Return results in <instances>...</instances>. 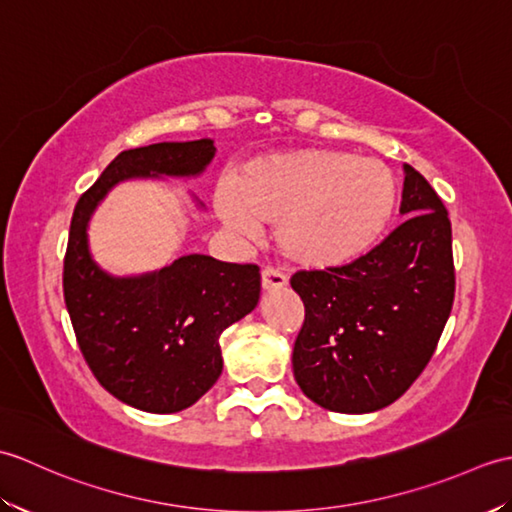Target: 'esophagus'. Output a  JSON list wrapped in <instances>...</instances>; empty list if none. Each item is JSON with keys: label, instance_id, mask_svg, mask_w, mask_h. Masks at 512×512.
<instances>
[{"label": "esophagus", "instance_id": "obj_1", "mask_svg": "<svg viewBox=\"0 0 512 512\" xmlns=\"http://www.w3.org/2000/svg\"><path fill=\"white\" fill-rule=\"evenodd\" d=\"M286 284H288V279H286L284 273H281V270H277L273 266H266L262 270V286H264V290H279V288H284Z\"/></svg>", "mask_w": 512, "mask_h": 512}]
</instances>
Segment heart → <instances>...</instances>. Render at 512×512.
Instances as JSON below:
<instances>
[{"label": "heart", "mask_w": 512, "mask_h": 512, "mask_svg": "<svg viewBox=\"0 0 512 512\" xmlns=\"http://www.w3.org/2000/svg\"><path fill=\"white\" fill-rule=\"evenodd\" d=\"M396 206V182L376 158L299 149L259 158L235 187L217 193L233 231L257 237L277 224L284 253L301 266L332 268L361 257L383 235Z\"/></svg>", "instance_id": "heart-1"}]
</instances>
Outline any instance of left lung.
I'll list each match as a JSON object with an SVG mask.
<instances>
[{
    "mask_svg": "<svg viewBox=\"0 0 512 512\" xmlns=\"http://www.w3.org/2000/svg\"><path fill=\"white\" fill-rule=\"evenodd\" d=\"M400 211L407 220L367 255L290 277L306 308L292 372L330 411L367 413L398 400L431 361L451 314V220L409 165Z\"/></svg>",
    "mask_w": 512,
    "mask_h": 512,
    "instance_id": "left-lung-1",
    "label": "left lung"
}]
</instances>
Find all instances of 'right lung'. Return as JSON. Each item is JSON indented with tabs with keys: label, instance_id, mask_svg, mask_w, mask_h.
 <instances>
[{
	"label": "right lung",
	"instance_id": "add662e5",
	"mask_svg": "<svg viewBox=\"0 0 512 512\" xmlns=\"http://www.w3.org/2000/svg\"><path fill=\"white\" fill-rule=\"evenodd\" d=\"M213 154L209 138L121 151L74 206L63 257L65 308L94 378L136 409L182 411L217 383L220 336L257 306L259 266L184 255L158 273L114 279L92 262L85 226L116 182L195 176Z\"/></svg>",
	"mask_w": 512,
	"mask_h": 512
}]
</instances>
